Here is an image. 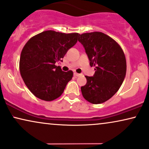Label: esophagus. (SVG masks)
Returning a JSON list of instances; mask_svg holds the SVG:
<instances>
[{
    "mask_svg": "<svg viewBox=\"0 0 149 149\" xmlns=\"http://www.w3.org/2000/svg\"><path fill=\"white\" fill-rule=\"evenodd\" d=\"M74 75L75 77H79V76H81V74H79V73L74 72Z\"/></svg>",
    "mask_w": 149,
    "mask_h": 149,
    "instance_id": "34e87169",
    "label": "esophagus"
}]
</instances>
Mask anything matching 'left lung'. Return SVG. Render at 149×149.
Here are the masks:
<instances>
[{
  "label": "left lung",
  "instance_id": "left-lung-1",
  "mask_svg": "<svg viewBox=\"0 0 149 149\" xmlns=\"http://www.w3.org/2000/svg\"><path fill=\"white\" fill-rule=\"evenodd\" d=\"M90 66H95L92 77L86 76V84L81 90L84 98L92 104L107 101L116 93L124 81L127 63L123 49L115 40L101 32L79 35Z\"/></svg>",
  "mask_w": 149,
  "mask_h": 149
}]
</instances>
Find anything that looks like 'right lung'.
Returning <instances> with one entry per match:
<instances>
[{
    "instance_id": "1",
    "label": "right lung",
    "mask_w": 149,
    "mask_h": 149,
    "mask_svg": "<svg viewBox=\"0 0 149 149\" xmlns=\"http://www.w3.org/2000/svg\"><path fill=\"white\" fill-rule=\"evenodd\" d=\"M79 33L46 31L26 42L20 58L21 77L29 90L40 99L51 101L59 97L72 71L63 72L55 65L77 42Z\"/></svg>"
}]
</instances>
